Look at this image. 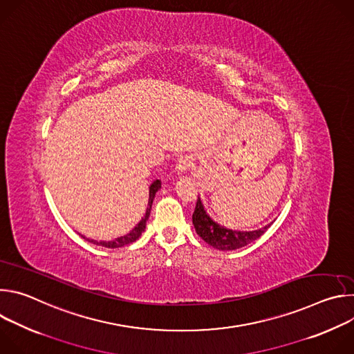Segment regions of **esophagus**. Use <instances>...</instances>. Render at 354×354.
<instances>
[{
	"mask_svg": "<svg viewBox=\"0 0 354 354\" xmlns=\"http://www.w3.org/2000/svg\"><path fill=\"white\" fill-rule=\"evenodd\" d=\"M192 167H193V158L190 156H185L178 160L175 169L178 174H183V172L189 171Z\"/></svg>",
	"mask_w": 354,
	"mask_h": 354,
	"instance_id": "1",
	"label": "esophagus"
}]
</instances>
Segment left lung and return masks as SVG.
Masks as SVG:
<instances>
[{
    "instance_id": "left-lung-1",
    "label": "left lung",
    "mask_w": 354,
    "mask_h": 354,
    "mask_svg": "<svg viewBox=\"0 0 354 354\" xmlns=\"http://www.w3.org/2000/svg\"><path fill=\"white\" fill-rule=\"evenodd\" d=\"M193 225L196 228L197 235L206 241L210 246L220 249V250H232L242 248L250 242L258 239L263 232L269 228V225L249 232H241V231H232L227 230L217 223H214L206 213L203 205H201L200 197H197L196 207L193 213Z\"/></svg>"
}]
</instances>
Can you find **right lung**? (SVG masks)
Masks as SVG:
<instances>
[{
  "mask_svg": "<svg viewBox=\"0 0 354 354\" xmlns=\"http://www.w3.org/2000/svg\"><path fill=\"white\" fill-rule=\"evenodd\" d=\"M161 187V182L160 180H156L153 185L149 186V198H148V207H147V212H145V216L141 218V221L134 227V230H131L127 235L124 236H120V238H116L113 241H108V242H96V241H89L95 245H99V246H105V248H119V246H124V245H129L131 242H134L136 239H138V236L142 234V231L145 230V223L149 217V213H151V206H153V200L156 197V193L158 192V189ZM85 238V236H82Z\"/></svg>",
  "mask_w": 354,
  "mask_h": 354,
  "instance_id": "obj_1",
  "label": "right lung"
}]
</instances>
